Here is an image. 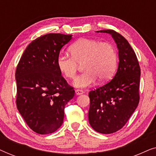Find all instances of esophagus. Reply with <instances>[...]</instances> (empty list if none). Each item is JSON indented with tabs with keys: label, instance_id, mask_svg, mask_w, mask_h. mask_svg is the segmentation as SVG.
Wrapping results in <instances>:
<instances>
[{
	"label": "esophagus",
	"instance_id": "1",
	"mask_svg": "<svg viewBox=\"0 0 156 156\" xmlns=\"http://www.w3.org/2000/svg\"><path fill=\"white\" fill-rule=\"evenodd\" d=\"M75 94H76V95L82 94H84V91L81 90V89H76V90H75Z\"/></svg>",
	"mask_w": 156,
	"mask_h": 156
}]
</instances>
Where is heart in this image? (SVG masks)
<instances>
[{
  "instance_id": "1",
  "label": "heart",
  "mask_w": 156,
  "mask_h": 156,
  "mask_svg": "<svg viewBox=\"0 0 156 156\" xmlns=\"http://www.w3.org/2000/svg\"><path fill=\"white\" fill-rule=\"evenodd\" d=\"M69 53L61 52L57 57V66L65 77L74 79L82 64L85 71L77 76L74 85L80 88L91 86L99 79L106 82L116 72L118 55L115 47L108 42L95 39L82 38L74 42L69 48Z\"/></svg>"
}]
</instances>
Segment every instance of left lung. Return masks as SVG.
Listing matches in <instances>:
<instances>
[{"instance_id": "left-lung-1", "label": "left lung", "mask_w": 156, "mask_h": 156, "mask_svg": "<svg viewBox=\"0 0 156 156\" xmlns=\"http://www.w3.org/2000/svg\"><path fill=\"white\" fill-rule=\"evenodd\" d=\"M97 32L111 34L119 49V63L114 78L89 93L91 126L99 133L109 134L122 129L138 105L140 69L124 37L113 30Z\"/></svg>"}]
</instances>
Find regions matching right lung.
Masks as SVG:
<instances>
[{
	"label": "right lung",
	"mask_w": 156,
	"mask_h": 156,
	"mask_svg": "<svg viewBox=\"0 0 156 156\" xmlns=\"http://www.w3.org/2000/svg\"><path fill=\"white\" fill-rule=\"evenodd\" d=\"M72 35L49 33L29 44L17 66V108L39 134L52 133L63 123L65 107L74 96L57 66L62 48Z\"/></svg>",
	"instance_id": "add662e5"
}]
</instances>
